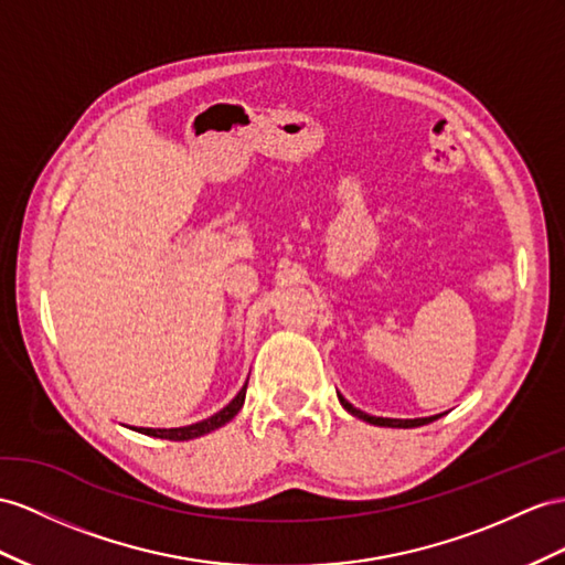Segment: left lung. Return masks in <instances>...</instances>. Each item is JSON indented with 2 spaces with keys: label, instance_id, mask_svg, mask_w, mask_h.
<instances>
[{
  "label": "left lung",
  "instance_id": "obj_1",
  "mask_svg": "<svg viewBox=\"0 0 565 565\" xmlns=\"http://www.w3.org/2000/svg\"><path fill=\"white\" fill-rule=\"evenodd\" d=\"M339 401H341V406L349 411L351 415H355V417H360V420H365V423H370V425H380V427H401V429H411V427H423V425H429V423H434V420H439L441 415H431V417H415V420H398V417H374V415H367V413H363V411H358L355 406H351L349 401H345L343 396H339Z\"/></svg>",
  "mask_w": 565,
  "mask_h": 565
}]
</instances>
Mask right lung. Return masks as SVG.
<instances>
[{
  "mask_svg": "<svg viewBox=\"0 0 565 565\" xmlns=\"http://www.w3.org/2000/svg\"><path fill=\"white\" fill-rule=\"evenodd\" d=\"M245 388H248V382L243 384L241 392L236 394V398L228 403L226 408H222L220 413H214L212 417L195 425H185V427H171V429H152V427H131L140 434H148V437H157V439H169V441H188V439H195L202 437V434H210L212 429H220L222 425H226L228 420H234V415L243 408V401H245Z\"/></svg>",
  "mask_w": 565,
  "mask_h": 565,
  "instance_id": "1",
  "label": "right lung"
}]
</instances>
